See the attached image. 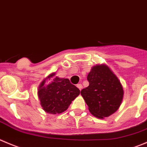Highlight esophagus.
I'll list each match as a JSON object with an SVG mask.
<instances>
[{
    "mask_svg": "<svg viewBox=\"0 0 147 147\" xmlns=\"http://www.w3.org/2000/svg\"><path fill=\"white\" fill-rule=\"evenodd\" d=\"M77 87H78V89H79L80 90H81L82 89V84H80V83L78 84V85H77Z\"/></svg>",
    "mask_w": 147,
    "mask_h": 147,
    "instance_id": "obj_1",
    "label": "esophagus"
}]
</instances>
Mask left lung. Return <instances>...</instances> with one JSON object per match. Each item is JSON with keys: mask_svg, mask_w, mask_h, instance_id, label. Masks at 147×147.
<instances>
[{"mask_svg": "<svg viewBox=\"0 0 147 147\" xmlns=\"http://www.w3.org/2000/svg\"><path fill=\"white\" fill-rule=\"evenodd\" d=\"M89 85L81 95L92 115L98 119L108 117L117 111L123 98V89L119 78L105 64L96 65L88 75Z\"/></svg>", "mask_w": 147, "mask_h": 147, "instance_id": "left-lung-1", "label": "left lung"}]
</instances>
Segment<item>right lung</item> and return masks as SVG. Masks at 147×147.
<instances>
[{"instance_id": "right-lung-1", "label": "right lung", "mask_w": 147, "mask_h": 147, "mask_svg": "<svg viewBox=\"0 0 147 147\" xmlns=\"http://www.w3.org/2000/svg\"><path fill=\"white\" fill-rule=\"evenodd\" d=\"M80 92V90L69 80L55 76V72H53L41 82L37 94L45 111L59 114L67 109Z\"/></svg>"}]
</instances>
